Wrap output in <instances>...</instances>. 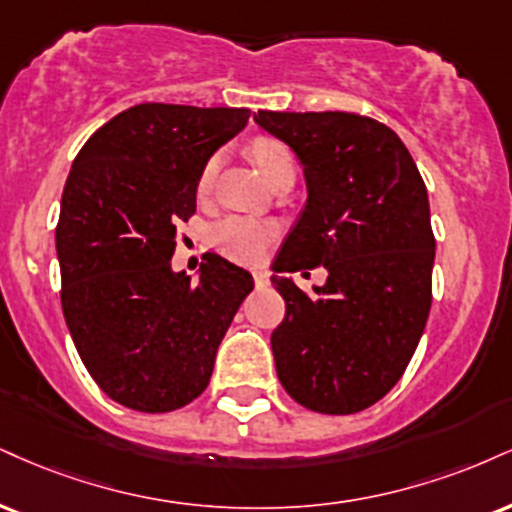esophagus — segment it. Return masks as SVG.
Returning <instances> with one entry per match:
<instances>
[{
  "label": "esophagus",
  "mask_w": 512,
  "mask_h": 512,
  "mask_svg": "<svg viewBox=\"0 0 512 512\" xmlns=\"http://www.w3.org/2000/svg\"><path fill=\"white\" fill-rule=\"evenodd\" d=\"M252 279H255L257 286H267L269 272H267V269H255V272H252Z\"/></svg>",
  "instance_id": "1"
}]
</instances>
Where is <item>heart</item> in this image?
<instances>
[{
  "instance_id": "obj_1",
  "label": "heart",
  "mask_w": 512,
  "mask_h": 512,
  "mask_svg": "<svg viewBox=\"0 0 512 512\" xmlns=\"http://www.w3.org/2000/svg\"><path fill=\"white\" fill-rule=\"evenodd\" d=\"M250 155L269 183H274L283 174H291V171L295 174L291 152L281 143H276V140H257L250 147ZM219 162L221 157L212 155L200 169V176H197V193L200 195H207L212 190L214 178H217L219 171ZM274 236L276 224H272V221L240 217V214H231V217H224L212 226L214 248L240 262L260 260Z\"/></svg>"
}]
</instances>
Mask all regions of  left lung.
<instances>
[{
  "label": "left lung",
  "mask_w": 512,
  "mask_h": 512,
  "mask_svg": "<svg viewBox=\"0 0 512 512\" xmlns=\"http://www.w3.org/2000/svg\"><path fill=\"white\" fill-rule=\"evenodd\" d=\"M305 169L307 205L279 272L322 267L315 295L276 274L286 317L276 374L295 403L353 415L403 377L432 307L434 231L415 159L384 123L348 112H257Z\"/></svg>",
  "instance_id": "1"
}]
</instances>
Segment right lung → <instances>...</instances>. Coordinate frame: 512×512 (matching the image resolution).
<instances>
[{
  "instance_id": "obj_1",
  "label": "right lung",
  "mask_w": 512,
  "mask_h": 512,
  "mask_svg": "<svg viewBox=\"0 0 512 512\" xmlns=\"http://www.w3.org/2000/svg\"><path fill=\"white\" fill-rule=\"evenodd\" d=\"M248 119L250 109L135 104L73 159L57 224L61 310L90 377L126 408L171 412L200 396L255 286L219 255L195 283L171 269L200 169Z\"/></svg>"
}]
</instances>
